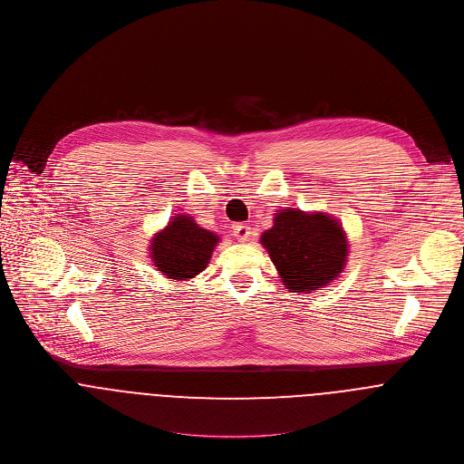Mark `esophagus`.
Here are the masks:
<instances>
[{
	"label": "esophagus",
	"mask_w": 464,
	"mask_h": 464,
	"mask_svg": "<svg viewBox=\"0 0 464 464\" xmlns=\"http://www.w3.org/2000/svg\"><path fill=\"white\" fill-rule=\"evenodd\" d=\"M234 236H236V239L241 241V243L248 241V237H250V227H248L246 223H236V225H234Z\"/></svg>",
	"instance_id": "1"
}]
</instances>
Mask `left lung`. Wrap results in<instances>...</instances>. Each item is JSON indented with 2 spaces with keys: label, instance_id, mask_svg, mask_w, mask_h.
Returning <instances> with one entry per match:
<instances>
[{
  "label": "left lung",
  "instance_id": "left-lung-1",
  "mask_svg": "<svg viewBox=\"0 0 464 464\" xmlns=\"http://www.w3.org/2000/svg\"><path fill=\"white\" fill-rule=\"evenodd\" d=\"M261 245L291 293H314L325 287L343 273L348 259L343 225L322 210H276L273 227L261 236Z\"/></svg>",
  "mask_w": 464,
  "mask_h": 464
}]
</instances>
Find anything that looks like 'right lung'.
Instances as JSON below:
<instances>
[{"mask_svg": "<svg viewBox=\"0 0 464 464\" xmlns=\"http://www.w3.org/2000/svg\"><path fill=\"white\" fill-rule=\"evenodd\" d=\"M218 243L219 236L199 227L193 216L177 214L151 237L148 248L160 275L182 282L207 267Z\"/></svg>", "mask_w": 464, "mask_h": 464, "instance_id": "right-lung-1", "label": "right lung"}]
</instances>
